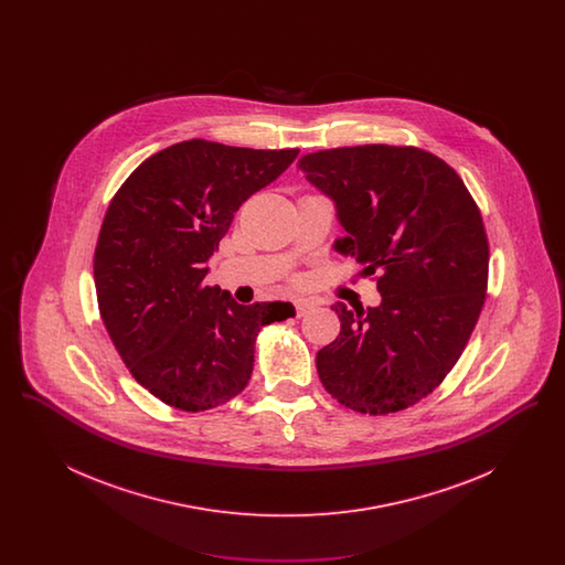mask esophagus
Listing matches in <instances>:
<instances>
[{
    "label": "esophagus",
    "mask_w": 565,
    "mask_h": 565,
    "mask_svg": "<svg viewBox=\"0 0 565 565\" xmlns=\"http://www.w3.org/2000/svg\"><path fill=\"white\" fill-rule=\"evenodd\" d=\"M295 305L296 316H298V318H302V316H305L309 309H313V302H309L307 298H296Z\"/></svg>",
    "instance_id": "obj_1"
}]
</instances>
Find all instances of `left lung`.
Here are the masks:
<instances>
[{
  "label": "left lung",
  "instance_id": "left-lung-1",
  "mask_svg": "<svg viewBox=\"0 0 565 565\" xmlns=\"http://www.w3.org/2000/svg\"><path fill=\"white\" fill-rule=\"evenodd\" d=\"M298 169L332 203L334 249L379 273L376 307L337 302L339 337L316 366L332 398L385 415L426 398L456 366L487 290L483 220L461 178L411 146L305 154Z\"/></svg>",
  "mask_w": 565,
  "mask_h": 565
}]
</instances>
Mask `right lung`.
Wrapping results in <instances>:
<instances>
[{
  "mask_svg": "<svg viewBox=\"0 0 565 565\" xmlns=\"http://www.w3.org/2000/svg\"><path fill=\"white\" fill-rule=\"evenodd\" d=\"M298 150L190 139L141 162L116 192L95 249V290L109 339L131 375L175 408L235 398L263 326L295 318L284 300L239 305L205 286L235 212Z\"/></svg>",
  "mask_w": 565,
  "mask_h": 565,
  "instance_id": "add662e5",
  "label": "right lung"
}]
</instances>
